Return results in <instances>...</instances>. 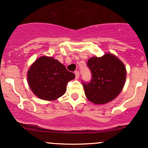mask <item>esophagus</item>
<instances>
[{
  "label": "esophagus",
  "mask_w": 148,
  "mask_h": 148,
  "mask_svg": "<svg viewBox=\"0 0 148 148\" xmlns=\"http://www.w3.org/2000/svg\"><path fill=\"white\" fill-rule=\"evenodd\" d=\"M74 74H75L76 79H79V71H75V72H74Z\"/></svg>",
  "instance_id": "34e87169"
}]
</instances>
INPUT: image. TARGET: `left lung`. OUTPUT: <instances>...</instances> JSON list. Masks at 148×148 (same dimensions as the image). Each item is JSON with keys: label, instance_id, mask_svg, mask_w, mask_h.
Returning <instances> with one entry per match:
<instances>
[{"label": "left lung", "instance_id": "8db88e82", "mask_svg": "<svg viewBox=\"0 0 148 148\" xmlns=\"http://www.w3.org/2000/svg\"><path fill=\"white\" fill-rule=\"evenodd\" d=\"M87 66L92 78L90 82L82 81V84L88 100L103 104L114 99L123 90L126 79L123 62L114 55L106 53L100 58H90Z\"/></svg>", "mask_w": 148, "mask_h": 148}]
</instances>
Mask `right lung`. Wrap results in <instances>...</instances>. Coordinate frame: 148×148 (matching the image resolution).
Listing matches in <instances>:
<instances>
[{
  "mask_svg": "<svg viewBox=\"0 0 148 148\" xmlns=\"http://www.w3.org/2000/svg\"><path fill=\"white\" fill-rule=\"evenodd\" d=\"M74 78V73L51 57L39 58L28 72L30 89L37 97L45 100H55L63 95L67 83Z\"/></svg>",
  "mask_w": 148,
  "mask_h": 148,
  "instance_id": "add662e5",
  "label": "right lung"
}]
</instances>
